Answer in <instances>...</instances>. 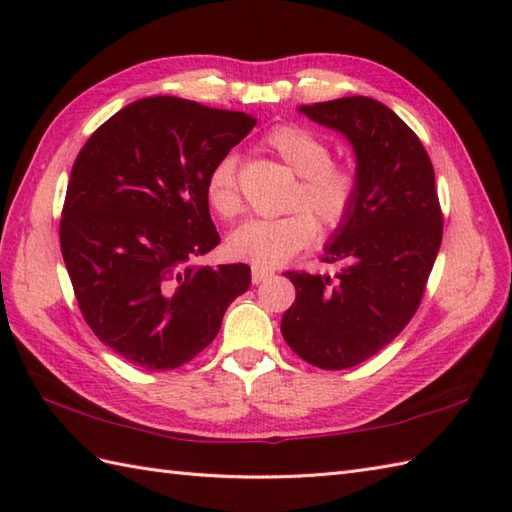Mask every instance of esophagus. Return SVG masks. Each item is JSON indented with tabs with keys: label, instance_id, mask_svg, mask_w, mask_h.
I'll return each mask as SVG.
<instances>
[{
	"label": "esophagus",
	"instance_id": "obj_1",
	"mask_svg": "<svg viewBox=\"0 0 512 512\" xmlns=\"http://www.w3.org/2000/svg\"><path fill=\"white\" fill-rule=\"evenodd\" d=\"M273 275H275V270H273V268L253 264V284H262V281L270 279Z\"/></svg>",
	"mask_w": 512,
	"mask_h": 512
}]
</instances>
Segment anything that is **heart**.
Here are the masks:
<instances>
[{
  "label": "heart",
  "instance_id": "b5f03b06",
  "mask_svg": "<svg viewBox=\"0 0 512 512\" xmlns=\"http://www.w3.org/2000/svg\"><path fill=\"white\" fill-rule=\"evenodd\" d=\"M264 147L299 176L290 206L281 217H255L228 237V253L257 266H277L317 239L318 217L323 228H339L352 215L361 193V178L345 162L332 160L328 140L301 125H277L264 136ZM206 202L222 220H233L242 209L237 184V158L224 156L204 182Z\"/></svg>",
  "mask_w": 512,
  "mask_h": 512
}]
</instances>
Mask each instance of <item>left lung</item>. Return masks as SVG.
<instances>
[{"instance_id": "obj_1", "label": "left lung", "mask_w": 512, "mask_h": 512, "mask_svg": "<svg viewBox=\"0 0 512 512\" xmlns=\"http://www.w3.org/2000/svg\"><path fill=\"white\" fill-rule=\"evenodd\" d=\"M310 121L341 132L356 154L361 193L325 246L334 277L290 270L297 299L281 319L292 352L321 369L372 358L416 314L442 244L436 173L420 138L367 96L301 105Z\"/></svg>"}]
</instances>
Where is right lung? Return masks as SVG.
<instances>
[{
	"instance_id": "1",
	"label": "right lung",
	"mask_w": 512,
	"mask_h": 512,
	"mask_svg": "<svg viewBox=\"0 0 512 512\" xmlns=\"http://www.w3.org/2000/svg\"><path fill=\"white\" fill-rule=\"evenodd\" d=\"M257 118L147 96L76 156L59 239L85 323L125 361L176 369L220 332L250 286L246 264L193 266L220 244L204 182Z\"/></svg>"
}]
</instances>
